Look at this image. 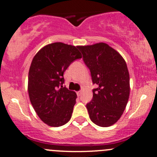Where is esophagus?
I'll return each instance as SVG.
<instances>
[{"mask_svg": "<svg viewBox=\"0 0 157 157\" xmlns=\"http://www.w3.org/2000/svg\"><path fill=\"white\" fill-rule=\"evenodd\" d=\"M81 94H82V91L80 90V91H78V92H77V96H80L81 95Z\"/></svg>", "mask_w": 157, "mask_h": 157, "instance_id": "esophagus-1", "label": "esophagus"}]
</instances>
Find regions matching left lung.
<instances>
[{
	"instance_id": "obj_1",
	"label": "left lung",
	"mask_w": 157,
	"mask_h": 157,
	"mask_svg": "<svg viewBox=\"0 0 157 157\" xmlns=\"http://www.w3.org/2000/svg\"><path fill=\"white\" fill-rule=\"evenodd\" d=\"M91 71L93 98L87 104L89 118L98 126H112L121 118L130 96V75L126 62L114 48L104 42L77 46Z\"/></svg>"
}]
</instances>
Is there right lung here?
I'll list each match as a JSON object with an SVG mask.
<instances>
[{
  "label": "right lung",
  "instance_id": "right-lung-1",
  "mask_svg": "<svg viewBox=\"0 0 157 157\" xmlns=\"http://www.w3.org/2000/svg\"><path fill=\"white\" fill-rule=\"evenodd\" d=\"M82 58L77 47L63 42L44 46L34 56L28 74V94L33 107L44 123L60 127L69 121L77 94L63 87V74Z\"/></svg>",
  "mask_w": 157,
  "mask_h": 157
}]
</instances>
